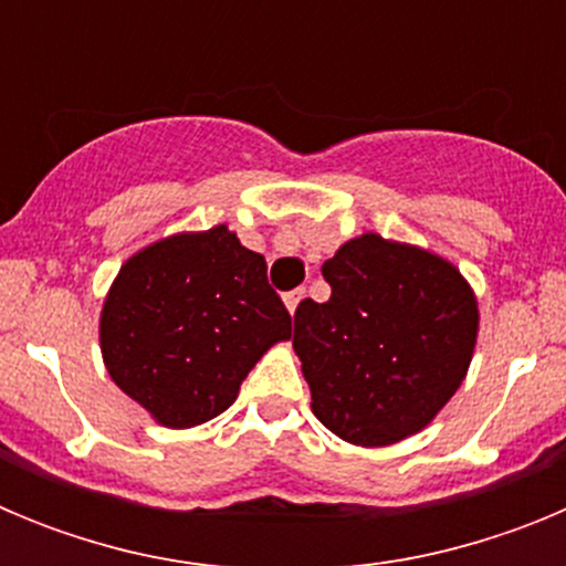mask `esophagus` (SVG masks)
Instances as JSON below:
<instances>
[{"label":"esophagus","instance_id":"1","mask_svg":"<svg viewBox=\"0 0 566 566\" xmlns=\"http://www.w3.org/2000/svg\"><path fill=\"white\" fill-rule=\"evenodd\" d=\"M303 297H306V289H294V292H286V297H283V300H286V308H289V312H297V306H300V300H303Z\"/></svg>","mask_w":566,"mask_h":566}]
</instances>
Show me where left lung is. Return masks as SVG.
Here are the masks:
<instances>
[{"mask_svg": "<svg viewBox=\"0 0 566 566\" xmlns=\"http://www.w3.org/2000/svg\"><path fill=\"white\" fill-rule=\"evenodd\" d=\"M326 303L294 312V352L328 431L363 448L422 431L457 394L479 312L462 274L431 252L363 234L323 263Z\"/></svg>", "mask_w": 566, "mask_h": 566, "instance_id": "obj_1", "label": "left lung"}]
</instances>
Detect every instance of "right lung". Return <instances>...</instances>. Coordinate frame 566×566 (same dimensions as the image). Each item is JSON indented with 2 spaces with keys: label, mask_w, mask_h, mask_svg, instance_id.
<instances>
[{
  "label": "right lung",
  "mask_w": 566,
  "mask_h": 566,
  "mask_svg": "<svg viewBox=\"0 0 566 566\" xmlns=\"http://www.w3.org/2000/svg\"><path fill=\"white\" fill-rule=\"evenodd\" d=\"M292 314L266 260L227 227L175 234L129 258L102 312L109 377L167 428L209 422L234 402Z\"/></svg>",
  "instance_id": "right-lung-1"
}]
</instances>
